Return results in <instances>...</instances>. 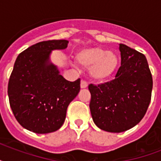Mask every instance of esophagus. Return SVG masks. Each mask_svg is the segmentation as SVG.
Listing matches in <instances>:
<instances>
[{"label": "esophagus", "mask_w": 161, "mask_h": 161, "mask_svg": "<svg viewBox=\"0 0 161 161\" xmlns=\"http://www.w3.org/2000/svg\"><path fill=\"white\" fill-rule=\"evenodd\" d=\"M80 87L81 88H86L88 87V83H87L86 81H82V82H81Z\"/></svg>", "instance_id": "esophagus-1"}]
</instances>
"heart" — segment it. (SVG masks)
<instances>
[{
	"label": "heart",
	"instance_id": "1",
	"mask_svg": "<svg viewBox=\"0 0 161 161\" xmlns=\"http://www.w3.org/2000/svg\"><path fill=\"white\" fill-rule=\"evenodd\" d=\"M76 60L83 68H90L92 78L98 81L109 78L119 63V58L114 53L98 47L82 49L76 56Z\"/></svg>",
	"mask_w": 161,
	"mask_h": 161
}]
</instances>
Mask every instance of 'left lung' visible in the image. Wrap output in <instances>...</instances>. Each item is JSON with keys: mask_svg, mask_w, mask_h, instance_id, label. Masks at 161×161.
<instances>
[{"mask_svg": "<svg viewBox=\"0 0 161 161\" xmlns=\"http://www.w3.org/2000/svg\"><path fill=\"white\" fill-rule=\"evenodd\" d=\"M121 66L110 82L89 84L91 115L99 129L112 133L130 130L140 122L151 99L152 75L144 54L119 44Z\"/></svg>", "mask_w": 161, "mask_h": 161, "instance_id": "1", "label": "left lung"}]
</instances>
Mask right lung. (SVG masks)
I'll return each mask as SVG.
<instances>
[{
    "mask_svg": "<svg viewBox=\"0 0 161 161\" xmlns=\"http://www.w3.org/2000/svg\"><path fill=\"white\" fill-rule=\"evenodd\" d=\"M67 40H49L19 54L8 83L10 106L18 123L36 134L59 130L69 103L80 90V78L66 80L50 62L53 50L67 48Z\"/></svg>",
    "mask_w": 161,
    "mask_h": 161,
    "instance_id": "right-lung-1",
    "label": "right lung"
}]
</instances>
